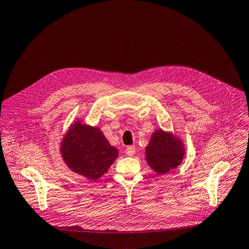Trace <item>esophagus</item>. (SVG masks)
I'll return each mask as SVG.
<instances>
[{"label": "esophagus", "instance_id": "obj_1", "mask_svg": "<svg viewBox=\"0 0 249 249\" xmlns=\"http://www.w3.org/2000/svg\"><path fill=\"white\" fill-rule=\"evenodd\" d=\"M136 152V148L134 146H127L125 149V154L127 156H133Z\"/></svg>", "mask_w": 249, "mask_h": 249}]
</instances>
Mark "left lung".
Masks as SVG:
<instances>
[{"instance_id": "obj_1", "label": "left lung", "mask_w": 249, "mask_h": 249, "mask_svg": "<svg viewBox=\"0 0 249 249\" xmlns=\"http://www.w3.org/2000/svg\"><path fill=\"white\" fill-rule=\"evenodd\" d=\"M185 151V145L180 138L159 128L152 134L145 148V158L156 174L165 175L182 163Z\"/></svg>"}]
</instances>
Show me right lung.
Wrapping results in <instances>:
<instances>
[{
  "label": "right lung",
  "instance_id": "obj_1",
  "mask_svg": "<svg viewBox=\"0 0 249 249\" xmlns=\"http://www.w3.org/2000/svg\"><path fill=\"white\" fill-rule=\"evenodd\" d=\"M60 153L71 171L93 181L107 173L118 156L117 149L109 144L100 128L79 119L62 138Z\"/></svg>",
  "mask_w": 249,
  "mask_h": 249
}]
</instances>
